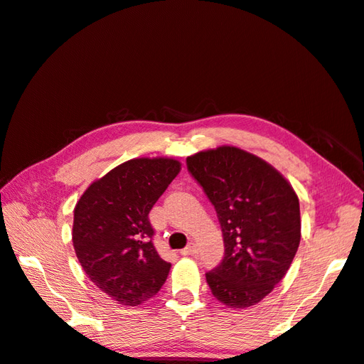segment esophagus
Segmentation results:
<instances>
[{
    "mask_svg": "<svg viewBox=\"0 0 364 364\" xmlns=\"http://www.w3.org/2000/svg\"><path fill=\"white\" fill-rule=\"evenodd\" d=\"M195 252H196V244L195 242H190L181 253H182L183 257H188V255H193Z\"/></svg>",
    "mask_w": 364,
    "mask_h": 364,
    "instance_id": "obj_1",
    "label": "esophagus"
}]
</instances>
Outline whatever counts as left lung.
<instances>
[{
    "label": "left lung",
    "instance_id": "1",
    "mask_svg": "<svg viewBox=\"0 0 364 364\" xmlns=\"http://www.w3.org/2000/svg\"><path fill=\"white\" fill-rule=\"evenodd\" d=\"M190 174L217 210L225 257L205 274L212 294L231 309L267 296L290 269L301 241L291 183L259 156L232 146L187 159Z\"/></svg>",
    "mask_w": 364,
    "mask_h": 364
}]
</instances>
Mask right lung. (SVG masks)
I'll return each instance as SVG.
<instances>
[{"mask_svg":"<svg viewBox=\"0 0 364 364\" xmlns=\"http://www.w3.org/2000/svg\"><path fill=\"white\" fill-rule=\"evenodd\" d=\"M181 166L166 156L128 160L88 185L75 204V257L88 279L119 304L139 306L166 282L171 263L155 250L149 212Z\"/></svg>","mask_w":364,"mask_h":364,"instance_id":"1","label":"right lung"}]
</instances>
